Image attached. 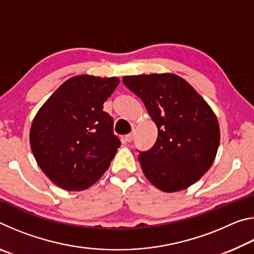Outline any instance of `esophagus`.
I'll list each match as a JSON object with an SVG mask.
<instances>
[{
	"mask_svg": "<svg viewBox=\"0 0 254 254\" xmlns=\"http://www.w3.org/2000/svg\"><path fill=\"white\" fill-rule=\"evenodd\" d=\"M133 136H134V134H133V133H130V134L126 135V140L127 141V142H131V141L133 140Z\"/></svg>",
	"mask_w": 254,
	"mask_h": 254,
	"instance_id": "34e87169",
	"label": "esophagus"
}]
</instances>
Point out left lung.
<instances>
[{
	"label": "left lung",
	"instance_id": "1",
	"mask_svg": "<svg viewBox=\"0 0 254 254\" xmlns=\"http://www.w3.org/2000/svg\"><path fill=\"white\" fill-rule=\"evenodd\" d=\"M158 127L156 143L139 154L145 177L166 192L183 190L203 177L216 157L220 127L213 110L175 74L124 76Z\"/></svg>",
	"mask_w": 254,
	"mask_h": 254
}]
</instances>
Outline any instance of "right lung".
Instances as JSON below:
<instances>
[{"mask_svg":"<svg viewBox=\"0 0 254 254\" xmlns=\"http://www.w3.org/2000/svg\"><path fill=\"white\" fill-rule=\"evenodd\" d=\"M119 83L118 77H71L38 111L30 145L41 170L57 186L81 190L109 169L121 142L103 104Z\"/></svg>","mask_w":254,"mask_h":254,"instance_id":"1","label":"right lung"}]
</instances>
